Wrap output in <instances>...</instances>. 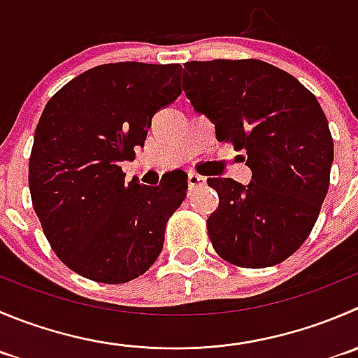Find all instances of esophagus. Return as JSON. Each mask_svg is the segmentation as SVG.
Instances as JSON below:
<instances>
[{"label": "esophagus", "mask_w": 358, "mask_h": 358, "mask_svg": "<svg viewBox=\"0 0 358 358\" xmlns=\"http://www.w3.org/2000/svg\"><path fill=\"white\" fill-rule=\"evenodd\" d=\"M206 182V178L201 175H197V173H189V187L192 189V187H197V185H203V183Z\"/></svg>", "instance_id": "esophagus-1"}]
</instances>
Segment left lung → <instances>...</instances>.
<instances>
[{"label": "left lung", "mask_w": 358, "mask_h": 358, "mask_svg": "<svg viewBox=\"0 0 358 358\" xmlns=\"http://www.w3.org/2000/svg\"><path fill=\"white\" fill-rule=\"evenodd\" d=\"M183 68L196 113L252 169L246 185L208 178L220 199L208 218L211 245L234 266H275L310 236L327 196L334 143L324 110L299 80L259 59Z\"/></svg>", "instance_id": "obj_1"}]
</instances>
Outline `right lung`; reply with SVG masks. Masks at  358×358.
<instances>
[{
	"instance_id": "add662e5",
	"label": "right lung",
	"mask_w": 358,
	"mask_h": 358,
	"mask_svg": "<svg viewBox=\"0 0 358 358\" xmlns=\"http://www.w3.org/2000/svg\"><path fill=\"white\" fill-rule=\"evenodd\" d=\"M180 76V64L96 66L41 113L29 159L33 208L59 259L85 278L131 282L161 253L187 175L126 183L120 164L143 147L157 110L178 98Z\"/></svg>"
}]
</instances>
